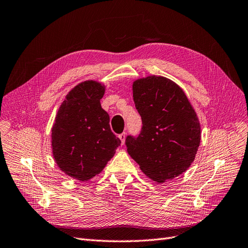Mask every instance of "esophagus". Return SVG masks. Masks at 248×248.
I'll list each match as a JSON object with an SVG mask.
<instances>
[{"label":"esophagus","mask_w":248,"mask_h":248,"mask_svg":"<svg viewBox=\"0 0 248 248\" xmlns=\"http://www.w3.org/2000/svg\"><path fill=\"white\" fill-rule=\"evenodd\" d=\"M119 139L122 140V143L124 144V140H125V132H124V133H122V134H119Z\"/></svg>","instance_id":"obj_1"}]
</instances>
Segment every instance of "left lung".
Listing matches in <instances>:
<instances>
[{"instance_id": "8db88e82", "label": "left lung", "mask_w": 248, "mask_h": 248, "mask_svg": "<svg viewBox=\"0 0 248 248\" xmlns=\"http://www.w3.org/2000/svg\"><path fill=\"white\" fill-rule=\"evenodd\" d=\"M133 100L142 128L137 137L126 136L129 155L158 183L186 171L200 146L201 125L182 88L164 77H146L133 83Z\"/></svg>"}]
</instances>
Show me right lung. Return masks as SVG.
<instances>
[{"mask_svg": "<svg viewBox=\"0 0 248 248\" xmlns=\"http://www.w3.org/2000/svg\"><path fill=\"white\" fill-rule=\"evenodd\" d=\"M105 86L85 81L60 106L52 128L53 155L63 172L79 181L100 173L122 143L101 106Z\"/></svg>", "mask_w": 248, "mask_h": 248, "instance_id": "1", "label": "right lung"}]
</instances>
